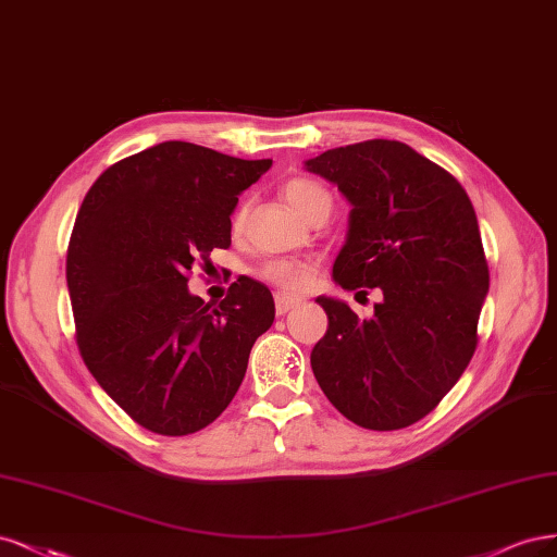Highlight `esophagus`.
<instances>
[{
	"instance_id": "1",
	"label": "esophagus",
	"mask_w": 557,
	"mask_h": 557,
	"mask_svg": "<svg viewBox=\"0 0 557 557\" xmlns=\"http://www.w3.org/2000/svg\"><path fill=\"white\" fill-rule=\"evenodd\" d=\"M298 302H300V298H298V296L277 294V296H275V312L282 317V314H286L289 310H294Z\"/></svg>"
}]
</instances>
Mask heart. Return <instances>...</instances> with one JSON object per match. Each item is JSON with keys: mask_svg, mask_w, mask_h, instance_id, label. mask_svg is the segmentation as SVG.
<instances>
[{"mask_svg": "<svg viewBox=\"0 0 557 557\" xmlns=\"http://www.w3.org/2000/svg\"><path fill=\"white\" fill-rule=\"evenodd\" d=\"M284 199L289 201V206L298 214H302V218L321 203L331 206L329 189H324L319 183L305 181V177H294V181L284 185ZM245 220H247V206H240L231 218L233 233H238L245 226ZM257 275L268 284L280 286L284 292H300L312 282L314 268L310 263L296 261V259H273V261H265L257 271Z\"/></svg>", "mask_w": 557, "mask_h": 557, "instance_id": "b5f03b06", "label": "heart"}]
</instances>
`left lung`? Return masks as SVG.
Returning <instances> with one entry per match:
<instances>
[{"instance_id":"obj_1","label":"left lung","mask_w":557,"mask_h":557,"mask_svg":"<svg viewBox=\"0 0 557 557\" xmlns=\"http://www.w3.org/2000/svg\"><path fill=\"white\" fill-rule=\"evenodd\" d=\"M305 166L351 203L335 282L384 294L370 319L317 298L329 329L310 354L312 372L356 425L407 428L440 405L476 351L491 277L472 201L451 173L400 140L333 148Z\"/></svg>"}]
</instances>
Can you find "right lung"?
<instances>
[{
  "mask_svg": "<svg viewBox=\"0 0 557 557\" xmlns=\"http://www.w3.org/2000/svg\"><path fill=\"white\" fill-rule=\"evenodd\" d=\"M271 166L166 140L120 159L85 194L66 249L78 351L150 433L191 435L218 419L273 326V296L252 277L218 305L187 289L191 268L231 245L238 194Z\"/></svg>",
  "mask_w": 557,
  "mask_h": 557,
  "instance_id": "1",
  "label": "right lung"
}]
</instances>
